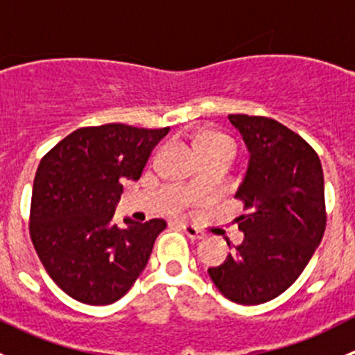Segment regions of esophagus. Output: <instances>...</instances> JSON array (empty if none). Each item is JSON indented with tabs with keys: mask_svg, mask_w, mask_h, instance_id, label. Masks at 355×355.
<instances>
[{
	"mask_svg": "<svg viewBox=\"0 0 355 355\" xmlns=\"http://www.w3.org/2000/svg\"><path fill=\"white\" fill-rule=\"evenodd\" d=\"M180 227H182V230H184L185 234H187V237H191L192 241H202V239L206 237V234H204V232H200L199 228H196L194 225L182 223Z\"/></svg>",
	"mask_w": 355,
	"mask_h": 355,
	"instance_id": "obj_1",
	"label": "esophagus"
}]
</instances>
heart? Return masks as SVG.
I'll return each mask as SVG.
<instances>
[{"label":"heart","instance_id":"b5f03b06","mask_svg":"<svg viewBox=\"0 0 355 355\" xmlns=\"http://www.w3.org/2000/svg\"><path fill=\"white\" fill-rule=\"evenodd\" d=\"M198 149L199 151H206V149H227V151L235 155V144L230 137L223 134H216V132H206V134L199 135L198 139Z\"/></svg>","mask_w":355,"mask_h":355}]
</instances>
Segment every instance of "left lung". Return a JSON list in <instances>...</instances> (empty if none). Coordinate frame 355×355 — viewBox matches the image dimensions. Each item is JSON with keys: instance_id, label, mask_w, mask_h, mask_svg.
Returning <instances> with one entry per match:
<instances>
[{"instance_id": "8db88e82", "label": "left lung", "mask_w": 355, "mask_h": 355, "mask_svg": "<svg viewBox=\"0 0 355 355\" xmlns=\"http://www.w3.org/2000/svg\"><path fill=\"white\" fill-rule=\"evenodd\" d=\"M228 120L250 153L235 194L247 211L235 220L244 241L207 273L232 302L256 306L284 293L323 239V168L316 151L280 121L249 114Z\"/></svg>"}]
</instances>
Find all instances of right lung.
<instances>
[{
    "label": "right lung",
    "mask_w": 355,
    "mask_h": 355,
    "mask_svg": "<svg viewBox=\"0 0 355 355\" xmlns=\"http://www.w3.org/2000/svg\"><path fill=\"white\" fill-rule=\"evenodd\" d=\"M170 128L84 127L39 163L31 202L32 244L56 285L89 306L113 304L144 271L164 220L113 221L123 178L139 180Z\"/></svg>",
    "instance_id": "right-lung-1"
}]
</instances>
